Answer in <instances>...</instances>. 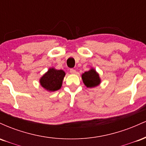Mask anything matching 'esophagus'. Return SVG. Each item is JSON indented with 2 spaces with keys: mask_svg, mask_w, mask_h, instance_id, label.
I'll list each match as a JSON object with an SVG mask.
<instances>
[{
  "mask_svg": "<svg viewBox=\"0 0 146 146\" xmlns=\"http://www.w3.org/2000/svg\"><path fill=\"white\" fill-rule=\"evenodd\" d=\"M70 73H72V74H75V73H76V71L73 68H71V69H70Z\"/></svg>",
  "mask_w": 146,
  "mask_h": 146,
  "instance_id": "1",
  "label": "esophagus"
}]
</instances>
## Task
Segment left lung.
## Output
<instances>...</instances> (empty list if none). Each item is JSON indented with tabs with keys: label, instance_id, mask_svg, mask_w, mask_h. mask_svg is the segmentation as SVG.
Instances as JSON below:
<instances>
[{
	"label": "left lung",
	"instance_id": "1",
	"mask_svg": "<svg viewBox=\"0 0 146 146\" xmlns=\"http://www.w3.org/2000/svg\"><path fill=\"white\" fill-rule=\"evenodd\" d=\"M82 79L87 88H94L101 83L100 75L93 68H90L89 71L84 72L82 75Z\"/></svg>",
	"mask_w": 146,
	"mask_h": 146
}]
</instances>
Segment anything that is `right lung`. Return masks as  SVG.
<instances>
[{"label": "right lung", "mask_w": 146, "mask_h": 146, "mask_svg": "<svg viewBox=\"0 0 146 146\" xmlns=\"http://www.w3.org/2000/svg\"><path fill=\"white\" fill-rule=\"evenodd\" d=\"M65 75L66 73L63 70L50 68L40 79V84L48 92L56 91L61 88Z\"/></svg>", "instance_id": "add662e5"}]
</instances>
